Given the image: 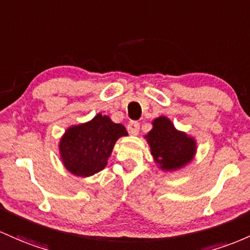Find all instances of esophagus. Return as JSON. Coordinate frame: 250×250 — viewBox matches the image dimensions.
Masks as SVG:
<instances>
[{
    "mask_svg": "<svg viewBox=\"0 0 250 250\" xmlns=\"http://www.w3.org/2000/svg\"><path fill=\"white\" fill-rule=\"evenodd\" d=\"M139 128H140V125H139L138 122H131V123H128V125H127V131H128V133L132 134V136H137V134H138Z\"/></svg>",
    "mask_w": 250,
    "mask_h": 250,
    "instance_id": "esophagus-1",
    "label": "esophagus"
}]
</instances>
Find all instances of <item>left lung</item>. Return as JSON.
I'll return each mask as SVG.
<instances>
[{"mask_svg":"<svg viewBox=\"0 0 250 250\" xmlns=\"http://www.w3.org/2000/svg\"><path fill=\"white\" fill-rule=\"evenodd\" d=\"M150 145L151 155L163 171L184 167L196 155V140L183 131H178L165 116L152 120V130L144 137Z\"/></svg>","mask_w":250,"mask_h":250,"instance_id":"obj_1","label":"left lung"}]
</instances>
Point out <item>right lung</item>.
<instances>
[{
  "label": "right lung",
  "instance_id": "1",
  "mask_svg": "<svg viewBox=\"0 0 250 250\" xmlns=\"http://www.w3.org/2000/svg\"><path fill=\"white\" fill-rule=\"evenodd\" d=\"M127 134L122 124L98 113L89 122L69 126L64 131L59 143L61 161L78 177L93 176L105 169L116 142Z\"/></svg>",
  "mask_w": 250,
  "mask_h": 250
}]
</instances>
